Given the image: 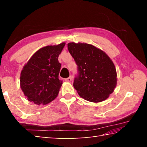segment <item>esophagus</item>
<instances>
[{"mask_svg":"<svg viewBox=\"0 0 147 147\" xmlns=\"http://www.w3.org/2000/svg\"><path fill=\"white\" fill-rule=\"evenodd\" d=\"M72 80H73V78H72V77H68V78H65V81L66 82H72Z\"/></svg>","mask_w":147,"mask_h":147,"instance_id":"1","label":"esophagus"}]
</instances>
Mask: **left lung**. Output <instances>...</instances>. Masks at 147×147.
I'll use <instances>...</instances> for the list:
<instances>
[{
	"instance_id": "1",
	"label": "left lung",
	"mask_w": 147,
	"mask_h": 147,
	"mask_svg": "<svg viewBox=\"0 0 147 147\" xmlns=\"http://www.w3.org/2000/svg\"><path fill=\"white\" fill-rule=\"evenodd\" d=\"M78 65L73 86L86 100L100 102L107 99L117 84V73L110 57L102 50L87 43L67 44Z\"/></svg>"
}]
</instances>
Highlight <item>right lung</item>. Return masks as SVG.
Wrapping results in <instances>:
<instances>
[{"label":"right lung","mask_w":147,"mask_h":147,"mask_svg":"<svg viewBox=\"0 0 147 147\" xmlns=\"http://www.w3.org/2000/svg\"><path fill=\"white\" fill-rule=\"evenodd\" d=\"M65 43L39 49L21 71L20 86L30 102L46 105L57 97L62 81L59 79L61 64L58 61Z\"/></svg>","instance_id":"obj_1"}]
</instances>
